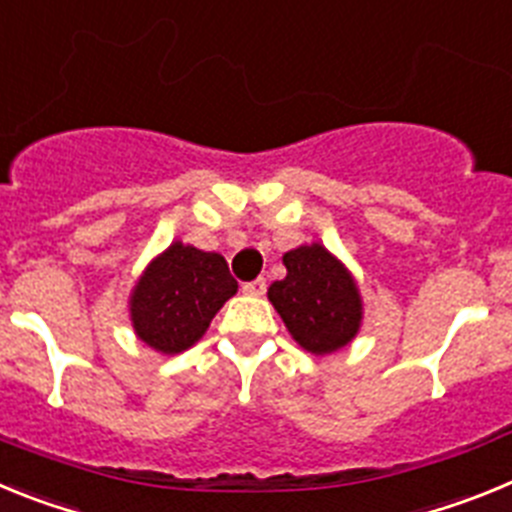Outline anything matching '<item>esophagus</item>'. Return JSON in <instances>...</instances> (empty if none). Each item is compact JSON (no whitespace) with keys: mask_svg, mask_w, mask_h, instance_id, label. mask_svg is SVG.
Instances as JSON below:
<instances>
[{"mask_svg":"<svg viewBox=\"0 0 512 512\" xmlns=\"http://www.w3.org/2000/svg\"><path fill=\"white\" fill-rule=\"evenodd\" d=\"M243 292L253 297H261L266 292V279L259 277V279H253V282H246L243 284Z\"/></svg>","mask_w":512,"mask_h":512,"instance_id":"esophagus-1","label":"esophagus"}]
</instances>
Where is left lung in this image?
I'll return each mask as SVG.
<instances>
[{
    "label": "left lung",
    "instance_id": "1",
    "mask_svg": "<svg viewBox=\"0 0 512 512\" xmlns=\"http://www.w3.org/2000/svg\"><path fill=\"white\" fill-rule=\"evenodd\" d=\"M287 277L269 287L292 338L312 354H330L356 336L361 300L354 279L323 246H300L284 253Z\"/></svg>",
    "mask_w": 512,
    "mask_h": 512
}]
</instances>
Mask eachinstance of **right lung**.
<instances>
[{
    "label": "right lung",
    "instance_id": "1",
    "mask_svg": "<svg viewBox=\"0 0 512 512\" xmlns=\"http://www.w3.org/2000/svg\"><path fill=\"white\" fill-rule=\"evenodd\" d=\"M235 289L238 282L220 253L174 243L135 287L130 300L135 333L161 354H179L205 336L215 312Z\"/></svg>",
    "mask_w": 512,
    "mask_h": 512
}]
</instances>
